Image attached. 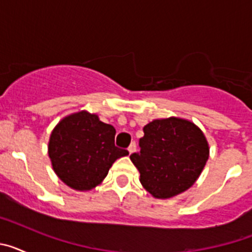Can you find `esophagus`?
Returning a JSON list of instances; mask_svg holds the SVG:
<instances>
[{
	"label": "esophagus",
	"mask_w": 252,
	"mask_h": 252,
	"mask_svg": "<svg viewBox=\"0 0 252 252\" xmlns=\"http://www.w3.org/2000/svg\"><path fill=\"white\" fill-rule=\"evenodd\" d=\"M135 150H136V142L133 141V142H131V145L128 146V153L132 154Z\"/></svg>",
	"instance_id": "1"
}]
</instances>
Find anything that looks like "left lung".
Listing matches in <instances>:
<instances>
[{"label":"left lung","instance_id":"obj_1","mask_svg":"<svg viewBox=\"0 0 252 252\" xmlns=\"http://www.w3.org/2000/svg\"><path fill=\"white\" fill-rule=\"evenodd\" d=\"M140 151L130 155L140 182L155 198L174 197L192 187L208 159L203 132L192 122L170 117L144 127Z\"/></svg>","mask_w":252,"mask_h":252}]
</instances>
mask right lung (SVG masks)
Returning a JSON list of instances; mask_svg holds the SVG:
<instances>
[{"mask_svg":"<svg viewBox=\"0 0 252 252\" xmlns=\"http://www.w3.org/2000/svg\"><path fill=\"white\" fill-rule=\"evenodd\" d=\"M116 130L82 111L58 124L49 141L53 169L66 186L90 190L98 186L119 158L128 151L115 145Z\"/></svg>","mask_w":252,"mask_h":252,"instance_id":"add662e5","label":"right lung"}]
</instances>
